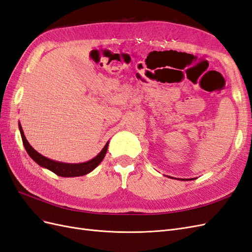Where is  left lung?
Instances as JSON below:
<instances>
[{"instance_id":"left-lung-1","label":"left lung","mask_w":252,"mask_h":252,"mask_svg":"<svg viewBox=\"0 0 252 252\" xmlns=\"http://www.w3.org/2000/svg\"><path fill=\"white\" fill-rule=\"evenodd\" d=\"M182 180H184V179H182ZM185 180H188V179H185ZM185 180H184V181H185ZM189 180H193V179H189Z\"/></svg>"}]
</instances>
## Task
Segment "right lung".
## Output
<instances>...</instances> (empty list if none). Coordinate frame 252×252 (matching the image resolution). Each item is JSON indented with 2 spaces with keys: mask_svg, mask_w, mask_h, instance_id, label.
<instances>
[{
  "mask_svg": "<svg viewBox=\"0 0 252 252\" xmlns=\"http://www.w3.org/2000/svg\"><path fill=\"white\" fill-rule=\"evenodd\" d=\"M19 128H20L23 144H24V147L27 151V154L29 155V157L32 158L36 164H39L41 167L49 169L53 173H56L57 175H60V177H64V178L82 177V175H85V174L91 172L98 164L103 161V158H105L106 152H107V149H108L109 142L106 143L104 148L101 150L100 154H98L95 158H94L93 159H90V161L85 162V163L69 164V163H62V162L53 161V159H50L46 157H44V156L40 155L36 150H34L32 145H30L28 143V141L26 140L24 131H23L22 126L20 123H19Z\"/></svg>",
  "mask_w": 252,
  "mask_h": 252,
  "instance_id": "add662e5",
  "label": "right lung"
}]
</instances>
